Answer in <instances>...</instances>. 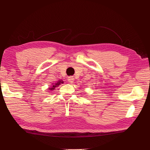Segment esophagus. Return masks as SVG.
I'll return each mask as SVG.
<instances>
[{
	"instance_id": "esophagus-1",
	"label": "esophagus",
	"mask_w": 150,
	"mask_h": 150,
	"mask_svg": "<svg viewBox=\"0 0 150 150\" xmlns=\"http://www.w3.org/2000/svg\"><path fill=\"white\" fill-rule=\"evenodd\" d=\"M67 81H68L69 83H72L74 81V79L72 76H69L68 77V79H67Z\"/></svg>"
}]
</instances>
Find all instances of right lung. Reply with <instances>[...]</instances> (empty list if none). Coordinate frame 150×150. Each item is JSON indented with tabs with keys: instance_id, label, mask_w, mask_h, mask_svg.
<instances>
[{
	"instance_id": "add662e5",
	"label": "right lung",
	"mask_w": 150,
	"mask_h": 150,
	"mask_svg": "<svg viewBox=\"0 0 150 150\" xmlns=\"http://www.w3.org/2000/svg\"><path fill=\"white\" fill-rule=\"evenodd\" d=\"M63 83V82H61V81H59V82H57V83H56V84H54V85H53L52 86V87L51 88V89H50V90H53V89H54V88L57 87V86H58V85H60L61 83Z\"/></svg>"
}]
</instances>
